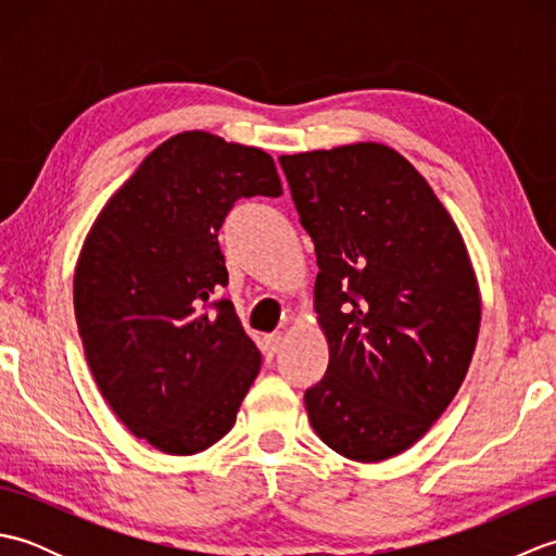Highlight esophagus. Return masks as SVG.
<instances>
[{
    "label": "esophagus",
    "instance_id": "esophagus-1",
    "mask_svg": "<svg viewBox=\"0 0 556 556\" xmlns=\"http://www.w3.org/2000/svg\"><path fill=\"white\" fill-rule=\"evenodd\" d=\"M281 349V332H275V334H267L263 339V356L269 361L275 358V353Z\"/></svg>",
    "mask_w": 556,
    "mask_h": 556
}]
</instances>
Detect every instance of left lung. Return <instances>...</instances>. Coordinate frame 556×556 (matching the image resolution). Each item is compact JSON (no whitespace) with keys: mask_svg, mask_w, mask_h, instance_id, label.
Listing matches in <instances>:
<instances>
[{"mask_svg":"<svg viewBox=\"0 0 556 556\" xmlns=\"http://www.w3.org/2000/svg\"><path fill=\"white\" fill-rule=\"evenodd\" d=\"M279 164L315 243V313L329 346L305 410L337 454L387 460L432 428L473 358L480 287L466 241L394 148L368 140Z\"/></svg>","mask_w":556,"mask_h":556,"instance_id":"left-lung-1","label":"left lung"}]
</instances>
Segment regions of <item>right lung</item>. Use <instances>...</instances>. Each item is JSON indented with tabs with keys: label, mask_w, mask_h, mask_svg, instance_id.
I'll list each match as a JSON object with an SVG mask.
<instances>
[{
	"label": "right lung",
	"mask_w": 556,
	"mask_h": 556,
	"mask_svg": "<svg viewBox=\"0 0 556 556\" xmlns=\"http://www.w3.org/2000/svg\"><path fill=\"white\" fill-rule=\"evenodd\" d=\"M251 195H281L265 150L184 131L140 162L83 241L74 311L90 372L114 416L164 454L219 442L260 372L231 301L212 303L229 281L217 231Z\"/></svg>",
	"instance_id": "right-lung-1"
}]
</instances>
